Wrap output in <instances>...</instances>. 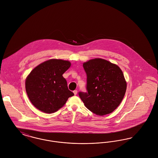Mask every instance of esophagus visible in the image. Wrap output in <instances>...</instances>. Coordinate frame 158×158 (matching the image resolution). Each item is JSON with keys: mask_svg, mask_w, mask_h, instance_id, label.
I'll use <instances>...</instances> for the list:
<instances>
[{"mask_svg": "<svg viewBox=\"0 0 158 158\" xmlns=\"http://www.w3.org/2000/svg\"><path fill=\"white\" fill-rule=\"evenodd\" d=\"M73 93H74V95H76L77 94V90H74L73 91Z\"/></svg>", "mask_w": 158, "mask_h": 158, "instance_id": "34e87169", "label": "esophagus"}]
</instances>
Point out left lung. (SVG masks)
<instances>
[{
    "label": "left lung",
    "instance_id": "left-lung-1",
    "mask_svg": "<svg viewBox=\"0 0 158 158\" xmlns=\"http://www.w3.org/2000/svg\"><path fill=\"white\" fill-rule=\"evenodd\" d=\"M87 74V92H79L85 106L103 116L112 113L123 101L127 83L121 69L105 59L96 58L83 64Z\"/></svg>",
    "mask_w": 158,
    "mask_h": 158
}]
</instances>
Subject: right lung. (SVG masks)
Wrapping results in <instances>:
<instances>
[{
  "instance_id": "obj_1",
  "label": "right lung",
  "mask_w": 158,
  "mask_h": 158,
  "mask_svg": "<svg viewBox=\"0 0 158 158\" xmlns=\"http://www.w3.org/2000/svg\"><path fill=\"white\" fill-rule=\"evenodd\" d=\"M70 66L68 60L50 59L31 71L25 81V89L36 108L46 113H54L74 95L62 76Z\"/></svg>"
}]
</instances>
